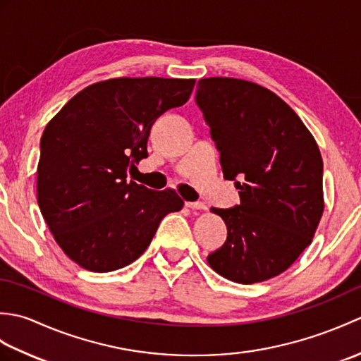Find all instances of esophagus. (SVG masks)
<instances>
[{
    "mask_svg": "<svg viewBox=\"0 0 361 361\" xmlns=\"http://www.w3.org/2000/svg\"><path fill=\"white\" fill-rule=\"evenodd\" d=\"M186 206H188V208H190V209H194V211H203V209H206V204L202 203V202H189V203H186Z\"/></svg>",
    "mask_w": 361,
    "mask_h": 361,
    "instance_id": "34e87169",
    "label": "esophagus"
}]
</instances>
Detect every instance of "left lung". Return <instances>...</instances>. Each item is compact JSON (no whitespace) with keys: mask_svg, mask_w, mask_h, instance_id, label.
Wrapping results in <instances>:
<instances>
[{"mask_svg":"<svg viewBox=\"0 0 361 361\" xmlns=\"http://www.w3.org/2000/svg\"><path fill=\"white\" fill-rule=\"evenodd\" d=\"M195 101L211 127L226 180L240 204L212 208L228 237L208 256L224 278L239 283L286 271L312 243L324 211L323 158L315 137L273 91L248 80L198 82Z\"/></svg>","mask_w":361,"mask_h":361,"instance_id":"left-lung-1","label":"left lung"}]
</instances>
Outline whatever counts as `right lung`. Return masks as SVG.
Segmentation results:
<instances>
[{
	"instance_id": "obj_1",
	"label": "right lung",
	"mask_w": 361,
	"mask_h": 361,
	"mask_svg": "<svg viewBox=\"0 0 361 361\" xmlns=\"http://www.w3.org/2000/svg\"><path fill=\"white\" fill-rule=\"evenodd\" d=\"M195 79L116 78L93 83L54 116L40 141L37 202L59 247L94 273L114 271L147 250L169 212L185 202L173 189L127 181L147 158L153 122L186 104Z\"/></svg>"
}]
</instances>
